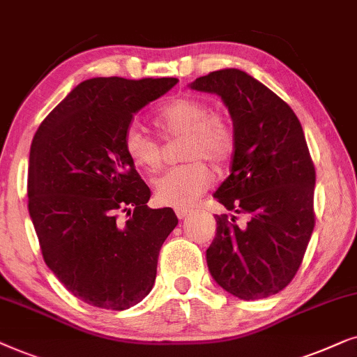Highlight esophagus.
<instances>
[{
	"label": "esophagus",
	"instance_id": "esophagus-1",
	"mask_svg": "<svg viewBox=\"0 0 357 357\" xmlns=\"http://www.w3.org/2000/svg\"><path fill=\"white\" fill-rule=\"evenodd\" d=\"M174 212H176V215H178V218H181V220H183V218L189 217L192 213L191 208H184V207H178Z\"/></svg>",
	"mask_w": 357,
	"mask_h": 357
}]
</instances>
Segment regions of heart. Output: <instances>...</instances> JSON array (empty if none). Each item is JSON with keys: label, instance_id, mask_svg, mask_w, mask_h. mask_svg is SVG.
Instances as JSON below:
<instances>
[{"label": "heart", "instance_id": "1", "mask_svg": "<svg viewBox=\"0 0 357 357\" xmlns=\"http://www.w3.org/2000/svg\"><path fill=\"white\" fill-rule=\"evenodd\" d=\"M155 126L165 139L183 137L179 155L188 161L155 179V196L166 206H191L211 186V169L204 161L220 166L234 153V126L223 114L212 112L211 104L199 98H178L165 104L155 114ZM123 151L146 173H155L163 165L160 142L135 123L123 134Z\"/></svg>", "mask_w": 357, "mask_h": 357}]
</instances>
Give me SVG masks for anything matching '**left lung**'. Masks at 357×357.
I'll return each mask as SVG.
<instances>
[{
	"mask_svg": "<svg viewBox=\"0 0 357 357\" xmlns=\"http://www.w3.org/2000/svg\"><path fill=\"white\" fill-rule=\"evenodd\" d=\"M191 88L218 94L230 111V174L213 197L248 215L245 227L235 215L215 217L208 271L243 301L274 296L296 278L315 227V166L302 126L287 102L241 70L212 71Z\"/></svg>",
	"mask_w": 357,
	"mask_h": 357,
	"instance_id": "obj_1",
	"label": "left lung"
}]
</instances>
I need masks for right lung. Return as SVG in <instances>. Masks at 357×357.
I'll use <instances>...</instances> for the list:
<instances>
[{
  "instance_id": "right-lung-1",
  "label": "right lung",
  "mask_w": 357,
  "mask_h": 357,
  "mask_svg": "<svg viewBox=\"0 0 357 357\" xmlns=\"http://www.w3.org/2000/svg\"><path fill=\"white\" fill-rule=\"evenodd\" d=\"M176 78L119 76L79 83L37 129L27 197L45 264L89 305L126 310L149 296L173 208H150V188L123 151V134ZM126 213V221L120 218Z\"/></svg>"
}]
</instances>
